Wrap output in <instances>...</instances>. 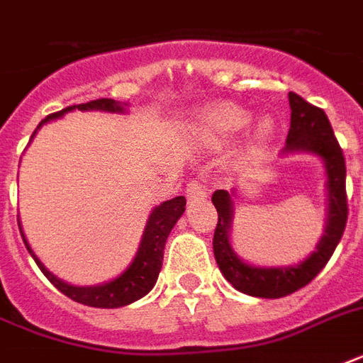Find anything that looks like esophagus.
<instances>
[{"instance_id":"34e87169","label":"esophagus","mask_w":363,"mask_h":363,"mask_svg":"<svg viewBox=\"0 0 363 363\" xmlns=\"http://www.w3.org/2000/svg\"><path fill=\"white\" fill-rule=\"evenodd\" d=\"M207 194H209V190H207V186H205V184H201V182H198V181L188 182L186 198H188V201H190V203L201 201V199L207 198Z\"/></svg>"}]
</instances>
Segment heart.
<instances>
[{
  "mask_svg": "<svg viewBox=\"0 0 363 363\" xmlns=\"http://www.w3.org/2000/svg\"><path fill=\"white\" fill-rule=\"evenodd\" d=\"M252 115L250 111L238 104L230 101H216L199 111L196 116V124L201 135L209 141H226L242 128H247ZM275 135V122L271 116H259L254 122L245 143V150L250 156H256L264 150Z\"/></svg>",
  "mask_w": 363,
  "mask_h": 363,
  "instance_id": "obj_1",
  "label": "heart"
}]
</instances>
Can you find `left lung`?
<instances>
[{
	"instance_id": "left-lung-1",
	"label": "left lung",
	"mask_w": 363,
	"mask_h": 363,
	"mask_svg": "<svg viewBox=\"0 0 363 363\" xmlns=\"http://www.w3.org/2000/svg\"><path fill=\"white\" fill-rule=\"evenodd\" d=\"M290 130H288L286 145L282 148V156L288 154H311L322 160L326 171V198L328 213L326 226L320 241L316 242L315 250L303 258L299 264L264 265L248 264L238 256L232 247V222H233V198L235 192L216 190L213 194V205L218 213L213 250L215 259L220 267L222 275L235 290L254 298L277 299L296 292L305 284H309L322 267L332 258L333 250L343 238L347 226V167H345L343 150L333 135L332 124L326 113L315 105L307 104L301 96L290 92Z\"/></svg>"
}]
</instances>
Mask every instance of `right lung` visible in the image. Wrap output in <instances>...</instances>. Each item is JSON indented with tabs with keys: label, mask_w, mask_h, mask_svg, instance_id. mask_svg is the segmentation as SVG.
Returning <instances> with one entry per match:
<instances>
[{
	"label": "right lung",
	"mask_w": 363,
	"mask_h": 363,
	"mask_svg": "<svg viewBox=\"0 0 363 363\" xmlns=\"http://www.w3.org/2000/svg\"><path fill=\"white\" fill-rule=\"evenodd\" d=\"M75 109L104 111V113L124 115V113H128V104H121V101H115V99L104 98L94 99V101H88V104L73 105V107H67V109L60 111V113L48 115L45 121L39 122V125H37V130L33 131L31 139L35 137L37 131L41 130L43 124L58 121V118H62L65 113H71V111ZM184 209H186V199H184V196H177V198L169 199V201H164V203H160L158 207H154V209L150 211L147 226H145V232H143L141 242H139V248H137L135 256L131 259V264L128 265L118 277H115V279H111V281L107 282H101V284H94V286H75V284H69V282L62 281V279H58L54 273H50V271L45 267V264H43L41 259L37 258V254L31 250L30 242H28V239H26L24 235V230H22V224H20V218L18 226L28 252L31 254V258L35 259V264L39 265V269L43 271V275L47 277L48 281L52 282L60 292L65 294L67 298H71L73 301H77V303L88 305V307L116 309V307H124V305H130L133 303V301H137V299L145 298V296L152 290L156 281H158L160 271H162L165 241H167L171 230H173L177 220L182 216Z\"/></svg>",
	"instance_id": "1"
}]
</instances>
